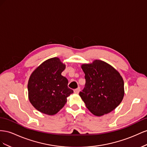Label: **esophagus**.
<instances>
[{
	"mask_svg": "<svg viewBox=\"0 0 147 147\" xmlns=\"http://www.w3.org/2000/svg\"><path fill=\"white\" fill-rule=\"evenodd\" d=\"M79 91H80V88H79V87H78V88H77V89L74 90V92L75 94H78Z\"/></svg>",
	"mask_w": 147,
	"mask_h": 147,
	"instance_id": "34e87169",
	"label": "esophagus"
}]
</instances>
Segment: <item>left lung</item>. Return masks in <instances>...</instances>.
Returning a JSON list of instances; mask_svg holds the SVG:
<instances>
[{"label":"left lung","instance_id":"1","mask_svg":"<svg viewBox=\"0 0 147 147\" xmlns=\"http://www.w3.org/2000/svg\"><path fill=\"white\" fill-rule=\"evenodd\" d=\"M86 85L79 95L92 114L101 116L111 112L122 102L124 81L112 66L100 60L81 65Z\"/></svg>","mask_w":147,"mask_h":147}]
</instances>
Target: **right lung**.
<instances>
[{
    "mask_svg": "<svg viewBox=\"0 0 147 147\" xmlns=\"http://www.w3.org/2000/svg\"><path fill=\"white\" fill-rule=\"evenodd\" d=\"M66 68L59 58L45 60L33 71L28 84L29 102L37 110L54 115L65 106L67 97L73 93L61 73Z\"/></svg>",
    "mask_w": 147,
    "mask_h": 147,
    "instance_id": "right-lung-1",
    "label": "right lung"
}]
</instances>
